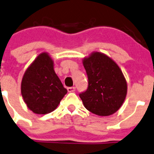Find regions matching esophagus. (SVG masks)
<instances>
[{
    "instance_id": "obj_1",
    "label": "esophagus",
    "mask_w": 154,
    "mask_h": 154,
    "mask_svg": "<svg viewBox=\"0 0 154 154\" xmlns=\"http://www.w3.org/2000/svg\"><path fill=\"white\" fill-rule=\"evenodd\" d=\"M67 91H68V92H73L75 91V87H69L67 88Z\"/></svg>"
}]
</instances>
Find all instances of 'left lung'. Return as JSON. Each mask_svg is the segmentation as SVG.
<instances>
[{
    "instance_id": "8db88e82",
    "label": "left lung",
    "mask_w": 154,
    "mask_h": 154,
    "mask_svg": "<svg viewBox=\"0 0 154 154\" xmlns=\"http://www.w3.org/2000/svg\"><path fill=\"white\" fill-rule=\"evenodd\" d=\"M88 85L79 94L85 107L98 116H106L116 112L123 103L127 83L122 72L111 58L94 52L83 59Z\"/></svg>"
}]
</instances>
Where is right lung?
<instances>
[{"mask_svg": "<svg viewBox=\"0 0 154 154\" xmlns=\"http://www.w3.org/2000/svg\"><path fill=\"white\" fill-rule=\"evenodd\" d=\"M21 93L29 109L37 114L54 111L67 93L54 72V61L48 53L38 55L26 69Z\"/></svg>", "mask_w": 154, "mask_h": 154, "instance_id": "add662e5", "label": "right lung"}]
</instances>
